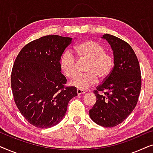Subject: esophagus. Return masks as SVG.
Wrapping results in <instances>:
<instances>
[{
    "label": "esophagus",
    "mask_w": 153,
    "mask_h": 153,
    "mask_svg": "<svg viewBox=\"0 0 153 153\" xmlns=\"http://www.w3.org/2000/svg\"><path fill=\"white\" fill-rule=\"evenodd\" d=\"M76 93L78 95H81V94H85L86 93V91H84V90H81V89H77L76 90Z\"/></svg>",
    "instance_id": "34e87169"
}]
</instances>
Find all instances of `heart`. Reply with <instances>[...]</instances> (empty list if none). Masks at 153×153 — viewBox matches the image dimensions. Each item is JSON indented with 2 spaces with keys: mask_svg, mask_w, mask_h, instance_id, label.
<instances>
[{
  "mask_svg": "<svg viewBox=\"0 0 153 153\" xmlns=\"http://www.w3.org/2000/svg\"><path fill=\"white\" fill-rule=\"evenodd\" d=\"M75 55L81 60H88L85 68L86 73L77 76L70 84L85 90L95 85L98 81L109 76L114 65V58L110 53L105 51V48L93 40H86L78 44L73 49ZM72 51L67 50L60 59V68L65 76L74 78L77 72V62Z\"/></svg>",
  "mask_w": 153,
  "mask_h": 153,
  "instance_id": "obj_1",
  "label": "heart"
}]
</instances>
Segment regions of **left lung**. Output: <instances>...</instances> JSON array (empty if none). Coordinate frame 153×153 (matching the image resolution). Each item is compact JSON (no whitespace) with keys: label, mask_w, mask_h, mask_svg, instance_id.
I'll use <instances>...</instances> for the list:
<instances>
[{"label":"left lung","mask_w":153,"mask_h":153,"mask_svg":"<svg viewBox=\"0 0 153 153\" xmlns=\"http://www.w3.org/2000/svg\"><path fill=\"white\" fill-rule=\"evenodd\" d=\"M102 38L111 47L114 67L109 76L94 91L97 101L89 115L97 125L113 127L123 122L137 105L141 87V70L128 43L109 34Z\"/></svg>","instance_id":"left-lung-1"}]
</instances>
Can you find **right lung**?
I'll list each match as a JSON object with an SVG mask.
<instances>
[{
  "label": "right lung",
  "instance_id": "1",
  "mask_svg": "<svg viewBox=\"0 0 153 153\" xmlns=\"http://www.w3.org/2000/svg\"><path fill=\"white\" fill-rule=\"evenodd\" d=\"M72 38L47 35L23 47L14 61L11 87L14 102L29 123L49 128L59 123L76 88L65 86L60 59Z\"/></svg>",
  "mask_w": 153,
  "mask_h": 153
}]
</instances>
